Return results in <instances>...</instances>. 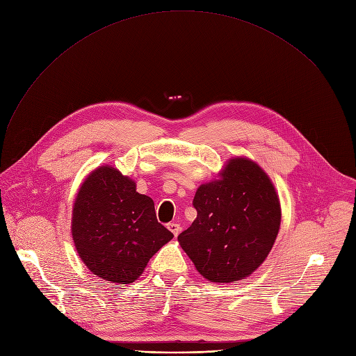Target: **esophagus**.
Returning a JSON list of instances; mask_svg holds the SVG:
<instances>
[{
  "label": "esophagus",
  "mask_w": 356,
  "mask_h": 356,
  "mask_svg": "<svg viewBox=\"0 0 356 356\" xmlns=\"http://www.w3.org/2000/svg\"><path fill=\"white\" fill-rule=\"evenodd\" d=\"M168 229L174 234V236H178V234L181 232V227H179V224H177V222H170V224H168Z\"/></svg>",
  "instance_id": "esophagus-1"
}]
</instances>
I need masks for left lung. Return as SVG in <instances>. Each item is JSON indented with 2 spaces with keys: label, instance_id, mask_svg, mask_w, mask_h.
Returning a JSON list of instances; mask_svg holds the SVG:
<instances>
[{
  "label": "left lung",
  "instance_id": "left-lung-1",
  "mask_svg": "<svg viewBox=\"0 0 356 356\" xmlns=\"http://www.w3.org/2000/svg\"><path fill=\"white\" fill-rule=\"evenodd\" d=\"M197 220L178 235L186 255L211 282H234L265 261L281 225V207L268 175L235 158L222 179L198 188Z\"/></svg>",
  "mask_w": 356,
  "mask_h": 356
}]
</instances>
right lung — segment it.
<instances>
[{
  "label": "right lung",
  "mask_w": 356,
  "mask_h": 356,
  "mask_svg": "<svg viewBox=\"0 0 356 356\" xmlns=\"http://www.w3.org/2000/svg\"><path fill=\"white\" fill-rule=\"evenodd\" d=\"M174 234L158 222L154 201L113 167L95 170L72 211V238L88 269L105 281L131 284Z\"/></svg>",
  "instance_id": "obj_1"
}]
</instances>
